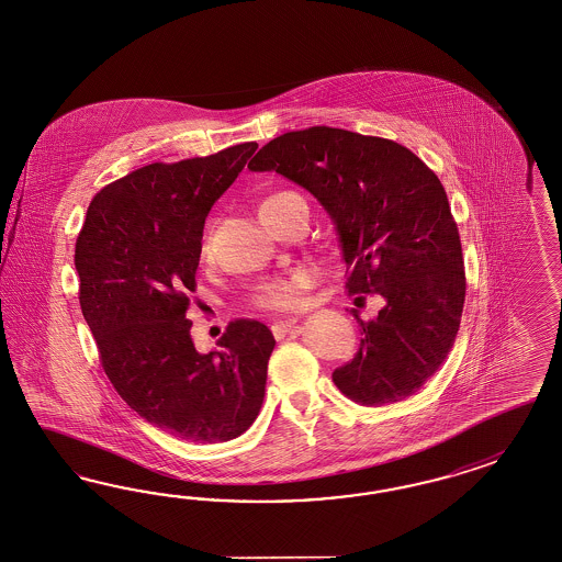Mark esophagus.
<instances>
[{"label":"esophagus","instance_id":"34e87169","mask_svg":"<svg viewBox=\"0 0 562 562\" xmlns=\"http://www.w3.org/2000/svg\"><path fill=\"white\" fill-rule=\"evenodd\" d=\"M296 317H291V319H280V322H273V326H271V331H273V336L276 338H282V336H286L289 331H291L294 326H296Z\"/></svg>","mask_w":562,"mask_h":562}]
</instances>
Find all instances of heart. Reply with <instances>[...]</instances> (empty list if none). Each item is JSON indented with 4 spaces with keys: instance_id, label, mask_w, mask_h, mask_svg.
<instances>
[{
    "instance_id": "b5f03b06",
    "label": "heart",
    "mask_w": 562,
    "mask_h": 562,
    "mask_svg": "<svg viewBox=\"0 0 562 562\" xmlns=\"http://www.w3.org/2000/svg\"><path fill=\"white\" fill-rule=\"evenodd\" d=\"M282 194L284 193L271 194L268 199H263L259 205V213L266 212ZM207 255H210V234H205L201 240V257H207ZM313 282H315V271L310 268H296L289 273L276 276L255 289L252 305L259 310L280 311V313L299 311L305 305V294L313 286Z\"/></svg>"
}]
</instances>
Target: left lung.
Here are the masks:
<instances>
[{
	"mask_svg": "<svg viewBox=\"0 0 562 562\" xmlns=\"http://www.w3.org/2000/svg\"><path fill=\"white\" fill-rule=\"evenodd\" d=\"M307 189L328 212L347 263L349 294H382L361 345L331 380L378 407L415 394L445 363L461 326V238L445 187L407 147L329 126L276 136L249 161ZM359 299V296H357Z\"/></svg>",
	"mask_w": 562,
	"mask_h": 562,
	"instance_id": "left-lung-1",
	"label": "left lung"
}]
</instances>
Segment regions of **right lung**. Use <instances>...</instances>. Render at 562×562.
I'll list each match as a JSON object with an SVG mask.
<instances>
[{
	"label": "right lung",
	"mask_w": 562,
	"mask_h": 562,
	"mask_svg": "<svg viewBox=\"0 0 562 562\" xmlns=\"http://www.w3.org/2000/svg\"><path fill=\"white\" fill-rule=\"evenodd\" d=\"M255 149L143 166L93 196L77 238L78 301L105 375L145 422L189 442L238 438L266 394L268 326L234 319L201 355L187 317L205 217Z\"/></svg>",
	"instance_id": "add662e5"
}]
</instances>
